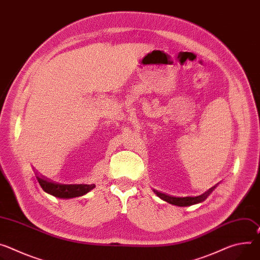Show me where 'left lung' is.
<instances>
[{
	"label": "left lung",
	"mask_w": 260,
	"mask_h": 260,
	"mask_svg": "<svg viewBox=\"0 0 260 260\" xmlns=\"http://www.w3.org/2000/svg\"><path fill=\"white\" fill-rule=\"evenodd\" d=\"M216 186L209 188V190L207 192H205V194H202L200 196H197V197H186L187 199L184 201V202H178V201H174V200H169V199H165L162 198L164 200H166L167 202L171 203V204H174V205H178V206H188V205H192V204H195V203H198L200 201H203L211 192L212 190H214Z\"/></svg>",
	"instance_id": "8db88e82"
}]
</instances>
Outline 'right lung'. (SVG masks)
Returning a JSON list of instances; mask_svg holds the SVG:
<instances>
[{"label":"right lung","instance_id":"add662e5","mask_svg":"<svg viewBox=\"0 0 260 260\" xmlns=\"http://www.w3.org/2000/svg\"><path fill=\"white\" fill-rule=\"evenodd\" d=\"M35 174L37 175L36 177L38 178V181L42 187V190L50 195L57 197V198H61V199L77 198V197H81V196L87 194L90 191L89 187H87V188L80 187L79 188V186H81V184L77 185L78 187H73L76 185H57L52 182H49L46 179L41 178V176L39 177L37 172Z\"/></svg>","mask_w":260,"mask_h":260}]
</instances>
